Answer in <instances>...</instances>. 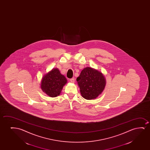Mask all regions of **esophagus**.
I'll list each match as a JSON object with an SVG mask.
<instances>
[{"label":"esophagus","mask_w":150,"mask_h":150,"mask_svg":"<svg viewBox=\"0 0 150 150\" xmlns=\"http://www.w3.org/2000/svg\"><path fill=\"white\" fill-rule=\"evenodd\" d=\"M70 81L71 82H72V83H74V82H75V78H72L70 79Z\"/></svg>","instance_id":"esophagus-1"}]
</instances>
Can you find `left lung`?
I'll return each instance as SVG.
<instances>
[{
    "mask_svg": "<svg viewBox=\"0 0 150 150\" xmlns=\"http://www.w3.org/2000/svg\"><path fill=\"white\" fill-rule=\"evenodd\" d=\"M76 80L82 96L88 100L96 98L103 92L106 83L101 72L89 67L82 70Z\"/></svg>",
    "mask_w": 150,
    "mask_h": 150,
    "instance_id": "8db88e82",
    "label": "left lung"
}]
</instances>
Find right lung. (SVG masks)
<instances>
[{
    "instance_id": "right-lung-1",
    "label": "right lung",
    "mask_w": 150,
    "mask_h": 150,
    "mask_svg": "<svg viewBox=\"0 0 150 150\" xmlns=\"http://www.w3.org/2000/svg\"><path fill=\"white\" fill-rule=\"evenodd\" d=\"M67 80L58 69H54L43 76L41 80V88L48 96L55 97L59 95L63 86L67 82Z\"/></svg>"
}]
</instances>
